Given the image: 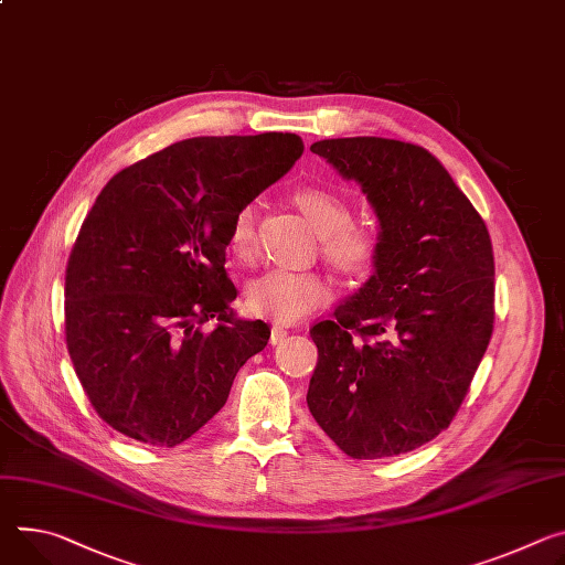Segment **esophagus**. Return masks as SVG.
<instances>
[{
	"label": "esophagus",
	"instance_id": "34e87169",
	"mask_svg": "<svg viewBox=\"0 0 565 565\" xmlns=\"http://www.w3.org/2000/svg\"><path fill=\"white\" fill-rule=\"evenodd\" d=\"M286 335H288V331H286L284 327H273V331H270V344H279Z\"/></svg>",
	"mask_w": 565,
	"mask_h": 565
}]
</instances>
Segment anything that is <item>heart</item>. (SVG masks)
I'll return each instance as SVG.
<instances>
[{"label":"heart","instance_id":"obj_1","mask_svg":"<svg viewBox=\"0 0 565 565\" xmlns=\"http://www.w3.org/2000/svg\"><path fill=\"white\" fill-rule=\"evenodd\" d=\"M297 207L322 234L327 259L344 273L365 270L379 247L374 227L351 221L347 198L327 186H301L295 193ZM252 207L238 210L230 230V247L243 254L252 241ZM329 297L327 284L313 273L275 268L249 281L245 290L247 311L277 322H295Z\"/></svg>","mask_w":565,"mask_h":565}]
</instances>
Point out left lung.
Listing matches in <instances>:
<instances>
[{
  "label": "left lung",
  "mask_w": 565,
  "mask_h": 565,
  "mask_svg": "<svg viewBox=\"0 0 565 565\" xmlns=\"http://www.w3.org/2000/svg\"><path fill=\"white\" fill-rule=\"evenodd\" d=\"M311 150L367 195L379 247L372 277L311 329L306 403L353 459L409 452L448 428L489 347L491 238L422 146L340 137Z\"/></svg>",
  "instance_id": "left-lung-1"
}]
</instances>
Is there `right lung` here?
<instances>
[{"label":"right lung","mask_w":565,"mask_h":565,"mask_svg":"<svg viewBox=\"0 0 565 565\" xmlns=\"http://www.w3.org/2000/svg\"><path fill=\"white\" fill-rule=\"evenodd\" d=\"M301 152L292 132L193 137L98 193L67 264L65 333L89 403L117 433L158 448L186 441L268 344L266 322L232 309L225 249L238 210Z\"/></svg>","instance_id":"right-lung-1"}]
</instances>
